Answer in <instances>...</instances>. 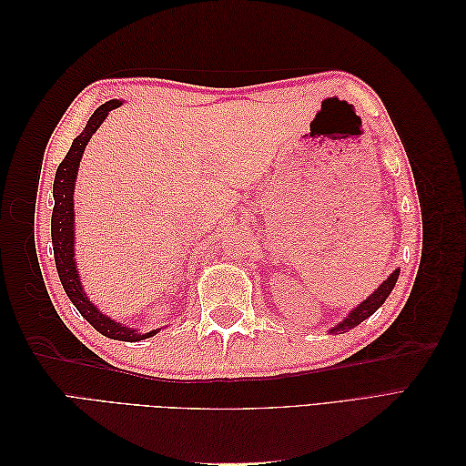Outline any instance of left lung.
I'll return each mask as SVG.
<instances>
[{
  "instance_id": "left-lung-1",
  "label": "left lung",
  "mask_w": 466,
  "mask_h": 466,
  "mask_svg": "<svg viewBox=\"0 0 466 466\" xmlns=\"http://www.w3.org/2000/svg\"><path fill=\"white\" fill-rule=\"evenodd\" d=\"M399 274H400V270H394L383 284H380L368 299H365L361 305H358L354 311H350V315L340 322V324H336V327L330 330V332H348L350 329H356L360 322H363L365 319L368 317H371L377 309L385 303V299L389 298L390 295V291H392V288H394V284H397V279H399Z\"/></svg>"
}]
</instances>
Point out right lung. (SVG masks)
Returning <instances> with one entry per match:
<instances>
[{"instance_id":"add662e5","label":"right lung","mask_w":466,"mask_h":466,"mask_svg":"<svg viewBox=\"0 0 466 466\" xmlns=\"http://www.w3.org/2000/svg\"><path fill=\"white\" fill-rule=\"evenodd\" d=\"M120 101H108L98 106L93 116L89 118L86 130H83L69 147L64 161L58 165L54 178V209H52V247H54V260L56 270H58L62 286L67 293L69 301L76 305L81 317L86 319L91 327L112 340H144V338L153 336L157 330L146 334H137L134 329H126L120 322H115L110 317H105L98 309L87 299L83 293L79 274L74 260V187L81 155L86 151V146L91 136L96 132L98 126L106 118L112 108L120 106Z\"/></svg>"}]
</instances>
